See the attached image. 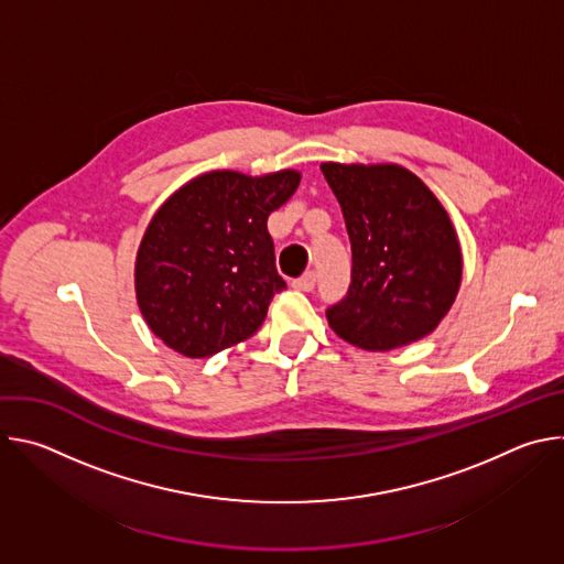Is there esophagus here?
Instances as JSON below:
<instances>
[{
  "label": "esophagus",
  "mask_w": 564,
  "mask_h": 564,
  "mask_svg": "<svg viewBox=\"0 0 564 564\" xmlns=\"http://www.w3.org/2000/svg\"><path fill=\"white\" fill-rule=\"evenodd\" d=\"M314 285H316V274L314 272H305L301 279L292 281V288L301 290V292H310V290H314Z\"/></svg>",
  "instance_id": "esophagus-1"
}]
</instances>
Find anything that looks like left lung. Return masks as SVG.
<instances>
[{
    "mask_svg": "<svg viewBox=\"0 0 564 564\" xmlns=\"http://www.w3.org/2000/svg\"><path fill=\"white\" fill-rule=\"evenodd\" d=\"M350 236L352 281L326 316L348 344L386 352L429 337L462 283L448 212L401 165H321Z\"/></svg>",
    "mask_w": 564,
    "mask_h": 564,
    "instance_id": "obj_1",
    "label": "left lung"
}]
</instances>
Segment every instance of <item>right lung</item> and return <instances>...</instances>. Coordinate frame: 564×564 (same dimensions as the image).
<instances>
[{
    "instance_id": "add662e5",
    "label": "right lung",
    "mask_w": 564,
    "mask_h": 564,
    "mask_svg": "<svg viewBox=\"0 0 564 564\" xmlns=\"http://www.w3.org/2000/svg\"><path fill=\"white\" fill-rule=\"evenodd\" d=\"M301 172L200 174L149 220L135 254V301L149 330L183 357H212L252 337L285 288L268 216Z\"/></svg>"
}]
</instances>
